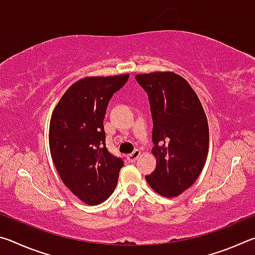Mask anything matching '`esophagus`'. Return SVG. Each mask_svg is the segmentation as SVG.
<instances>
[{"label": "esophagus", "mask_w": 255, "mask_h": 255, "mask_svg": "<svg viewBox=\"0 0 255 255\" xmlns=\"http://www.w3.org/2000/svg\"><path fill=\"white\" fill-rule=\"evenodd\" d=\"M139 155H140V150L135 149L132 153L127 155V159H128L129 162H135L136 159H137L138 157H139Z\"/></svg>", "instance_id": "obj_1"}]
</instances>
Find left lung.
Returning a JSON list of instances; mask_svg holds the SVG:
<instances>
[{"mask_svg": "<svg viewBox=\"0 0 255 255\" xmlns=\"http://www.w3.org/2000/svg\"><path fill=\"white\" fill-rule=\"evenodd\" d=\"M148 96L156 167L146 176L155 192L178 197L200 175L209 148V128L199 98L173 72L135 76Z\"/></svg>", "mask_w": 255, "mask_h": 255, "instance_id": "8db88e82", "label": "left lung"}]
</instances>
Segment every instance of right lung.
<instances>
[{
    "instance_id": "1",
    "label": "right lung",
    "mask_w": 255,
    "mask_h": 255,
    "mask_svg": "<svg viewBox=\"0 0 255 255\" xmlns=\"http://www.w3.org/2000/svg\"><path fill=\"white\" fill-rule=\"evenodd\" d=\"M129 74L91 76L66 90L53 111L49 148L64 184L86 205H99L115 191L124 162L106 147L108 103Z\"/></svg>"
}]
</instances>
